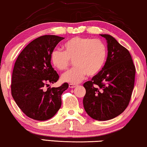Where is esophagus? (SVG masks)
<instances>
[{
    "mask_svg": "<svg viewBox=\"0 0 147 147\" xmlns=\"http://www.w3.org/2000/svg\"><path fill=\"white\" fill-rule=\"evenodd\" d=\"M77 84H69V85H68L69 88H74L77 87Z\"/></svg>",
    "mask_w": 147,
    "mask_h": 147,
    "instance_id": "esophagus-1",
    "label": "esophagus"
}]
</instances>
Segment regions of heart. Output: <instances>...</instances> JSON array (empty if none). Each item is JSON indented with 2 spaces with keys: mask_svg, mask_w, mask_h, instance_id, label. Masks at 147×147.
I'll use <instances>...</instances> for the list:
<instances>
[{
  "mask_svg": "<svg viewBox=\"0 0 147 147\" xmlns=\"http://www.w3.org/2000/svg\"><path fill=\"white\" fill-rule=\"evenodd\" d=\"M63 49V51L53 50L50 59L55 68L60 71L66 70L73 60L75 66L61 76V80L70 84L79 83L86 75H97L107 59L106 45L98 39L75 37L65 42Z\"/></svg>",
  "mask_w": 147,
  "mask_h": 147,
  "instance_id": "heart-1",
  "label": "heart"
}]
</instances>
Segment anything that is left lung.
I'll use <instances>...</instances> for the list:
<instances>
[{"mask_svg":"<svg viewBox=\"0 0 147 147\" xmlns=\"http://www.w3.org/2000/svg\"><path fill=\"white\" fill-rule=\"evenodd\" d=\"M107 40V57L102 70L84 84L86 112L97 121H108L119 116L130 101L136 68L131 56L112 35L100 34Z\"/></svg>","mask_w":147,"mask_h":147,"instance_id":"left-lung-1","label":"left lung"}]
</instances>
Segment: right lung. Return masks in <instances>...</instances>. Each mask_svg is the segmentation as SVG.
Here are the masks:
<instances>
[{
    "label": "right lung",
    "instance_id": "1",
    "mask_svg": "<svg viewBox=\"0 0 147 147\" xmlns=\"http://www.w3.org/2000/svg\"><path fill=\"white\" fill-rule=\"evenodd\" d=\"M64 38L54 35L40 36L31 42L18 57L11 78V95L24 114L36 121L53 117L61 105V96L68 84L57 88L59 75L51 66L50 55Z\"/></svg>",
    "mask_w": 147,
    "mask_h": 147
}]
</instances>
